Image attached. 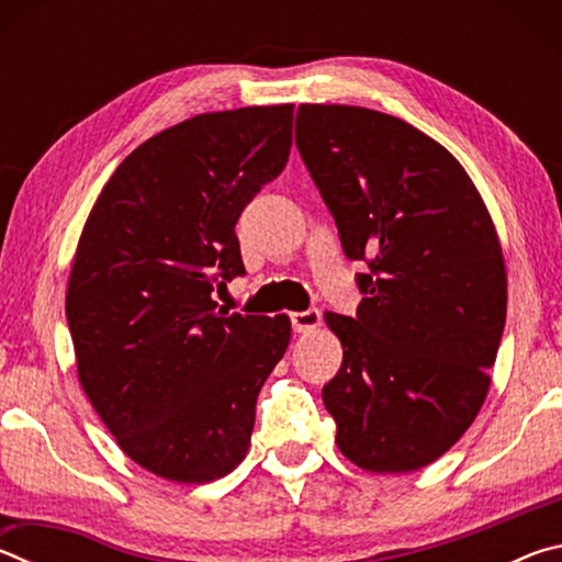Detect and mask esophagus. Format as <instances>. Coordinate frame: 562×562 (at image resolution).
Returning <instances> with one entry per match:
<instances>
[{"label":"esophagus","mask_w":562,"mask_h":562,"mask_svg":"<svg viewBox=\"0 0 562 562\" xmlns=\"http://www.w3.org/2000/svg\"><path fill=\"white\" fill-rule=\"evenodd\" d=\"M290 319H292V329L297 331V335H310V331H315V329L322 325V315H319V310L292 312Z\"/></svg>","instance_id":"1"}]
</instances>
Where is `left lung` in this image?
<instances>
[{
	"mask_svg": "<svg viewBox=\"0 0 562 562\" xmlns=\"http://www.w3.org/2000/svg\"><path fill=\"white\" fill-rule=\"evenodd\" d=\"M294 144L359 274L357 317L325 312L345 349L322 402L337 446L372 473L434 463L479 416L506 325L496 225L463 166L389 113L302 103Z\"/></svg>",
	"mask_w": 562,
	"mask_h": 562,
	"instance_id": "8db88e82",
	"label": "left lung"
}]
</instances>
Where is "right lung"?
Segmentation results:
<instances>
[{
  "instance_id": "right-lung-1",
  "label": "right lung",
  "mask_w": 562,
  "mask_h": 562,
  "mask_svg": "<svg viewBox=\"0 0 562 562\" xmlns=\"http://www.w3.org/2000/svg\"><path fill=\"white\" fill-rule=\"evenodd\" d=\"M292 103L201 113L140 144L83 225L66 288L76 374L121 451L176 483L245 459L290 317L227 315L245 272L235 223L282 173Z\"/></svg>"
}]
</instances>
